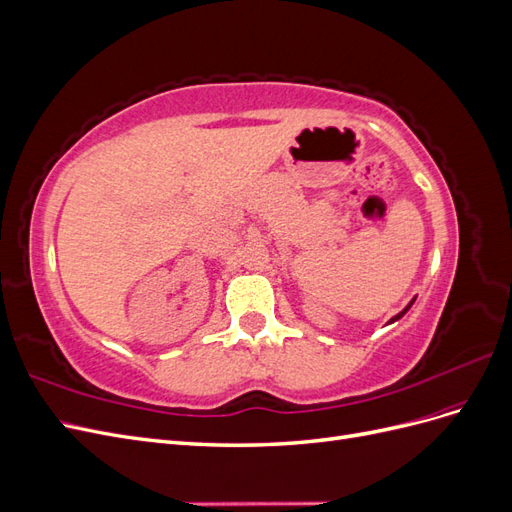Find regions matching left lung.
<instances>
[{
	"instance_id": "1",
	"label": "left lung",
	"mask_w": 512,
	"mask_h": 512,
	"mask_svg": "<svg viewBox=\"0 0 512 512\" xmlns=\"http://www.w3.org/2000/svg\"><path fill=\"white\" fill-rule=\"evenodd\" d=\"M414 301H416V297H414V299H412V301H410V303H408V305H406V307H404V309H401V312H399V314H397V316H393V318H391V320H389V324H393V322H397V320H399V318H404V316H406V312H408V309H410V307H412V305H414Z\"/></svg>"
}]
</instances>
